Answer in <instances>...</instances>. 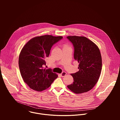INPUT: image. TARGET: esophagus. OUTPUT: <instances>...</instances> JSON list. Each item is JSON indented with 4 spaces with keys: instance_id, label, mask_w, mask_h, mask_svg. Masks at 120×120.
I'll use <instances>...</instances> for the list:
<instances>
[{
    "instance_id": "1",
    "label": "esophagus",
    "mask_w": 120,
    "mask_h": 120,
    "mask_svg": "<svg viewBox=\"0 0 120 120\" xmlns=\"http://www.w3.org/2000/svg\"><path fill=\"white\" fill-rule=\"evenodd\" d=\"M66 75V72H63L61 74H60V75H61V76H62V77H64V76H65V75Z\"/></svg>"
}]
</instances>
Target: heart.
<instances>
[{
	"instance_id": "1",
	"label": "heart",
	"mask_w": 120,
	"mask_h": 120,
	"mask_svg": "<svg viewBox=\"0 0 120 120\" xmlns=\"http://www.w3.org/2000/svg\"><path fill=\"white\" fill-rule=\"evenodd\" d=\"M67 47V45H65V46H64V47Z\"/></svg>"
}]
</instances>
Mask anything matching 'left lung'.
I'll return each instance as SVG.
<instances>
[{
	"mask_svg": "<svg viewBox=\"0 0 120 120\" xmlns=\"http://www.w3.org/2000/svg\"><path fill=\"white\" fill-rule=\"evenodd\" d=\"M73 45L74 59L79 63V71L72 74L74 82L67 87L75 94H82L91 90L100 76L102 60L98 47L86 37L68 36Z\"/></svg>",
	"mask_w": 120,
	"mask_h": 120,
	"instance_id": "1",
	"label": "left lung"
}]
</instances>
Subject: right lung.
Instances as JSON below:
<instances>
[{"label": "right lung", "instance_id": "right-lung-1", "mask_svg": "<svg viewBox=\"0 0 120 120\" xmlns=\"http://www.w3.org/2000/svg\"><path fill=\"white\" fill-rule=\"evenodd\" d=\"M61 36L44 35L30 39L23 47L19 56V64L24 81L33 90L42 91L50 87L58 77L51 69H46L45 59L51 47L62 39Z\"/></svg>", "mask_w": 120, "mask_h": 120}]
</instances>
